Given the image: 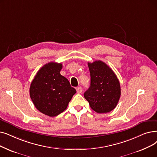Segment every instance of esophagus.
Here are the masks:
<instances>
[{
  "instance_id": "obj_1",
  "label": "esophagus",
  "mask_w": 157,
  "mask_h": 157,
  "mask_svg": "<svg viewBox=\"0 0 157 157\" xmlns=\"http://www.w3.org/2000/svg\"><path fill=\"white\" fill-rule=\"evenodd\" d=\"M76 91H77V93L78 94H80V93H81L82 92V90H83V89H82V88H81V86H78V87H77L76 88Z\"/></svg>"
}]
</instances>
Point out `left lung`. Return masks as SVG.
I'll return each mask as SVG.
<instances>
[{"label":"left lung","instance_id":"obj_1","mask_svg":"<svg viewBox=\"0 0 157 157\" xmlns=\"http://www.w3.org/2000/svg\"><path fill=\"white\" fill-rule=\"evenodd\" d=\"M90 86L84 97L90 108L99 113L110 112L116 107L121 97V86L113 71L102 61L88 63Z\"/></svg>","mask_w":157,"mask_h":157}]
</instances>
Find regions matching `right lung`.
<instances>
[{
  "mask_svg": "<svg viewBox=\"0 0 157 157\" xmlns=\"http://www.w3.org/2000/svg\"><path fill=\"white\" fill-rule=\"evenodd\" d=\"M62 64L49 62L37 72L31 83L29 94L38 110L49 117L66 110L76 90L60 74Z\"/></svg>",
  "mask_w": 157,
  "mask_h": 157,
  "instance_id": "1",
  "label": "right lung"
}]
</instances>
